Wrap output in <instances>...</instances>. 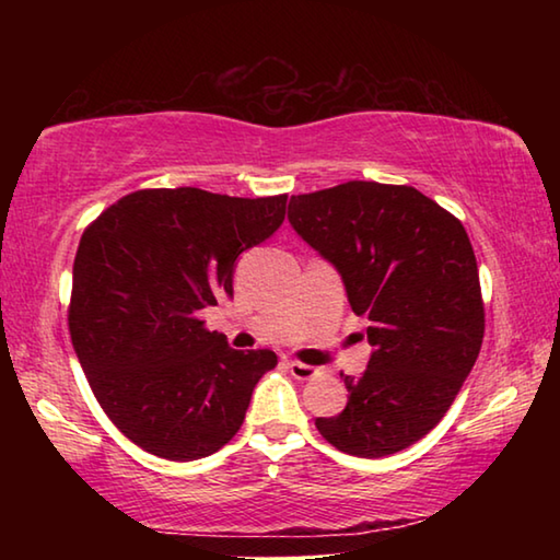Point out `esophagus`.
Masks as SVG:
<instances>
[{
  "label": "esophagus",
  "mask_w": 560,
  "mask_h": 560,
  "mask_svg": "<svg viewBox=\"0 0 560 560\" xmlns=\"http://www.w3.org/2000/svg\"><path fill=\"white\" fill-rule=\"evenodd\" d=\"M287 368H289V373L296 377V381H311V377L318 375L316 368H311L306 363H299V360H289Z\"/></svg>",
  "instance_id": "1"
}]
</instances>
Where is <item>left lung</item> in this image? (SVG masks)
I'll return each instance as SVG.
<instances>
[{
	"label": "left lung",
	"mask_w": 560,
	"mask_h": 560,
	"mask_svg": "<svg viewBox=\"0 0 560 560\" xmlns=\"http://www.w3.org/2000/svg\"><path fill=\"white\" fill-rule=\"evenodd\" d=\"M289 222L340 273L373 346L365 373L343 375L346 410L316 417L318 432L353 457L410 447L450 410L485 338L467 232L415 187L365 179L291 197Z\"/></svg>",
	"instance_id": "left-lung-1"
}]
</instances>
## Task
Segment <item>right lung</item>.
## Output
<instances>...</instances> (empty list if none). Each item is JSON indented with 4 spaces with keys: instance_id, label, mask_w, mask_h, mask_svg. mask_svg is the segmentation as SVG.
<instances>
[{
    "instance_id": "add662e5",
    "label": "right lung",
    "mask_w": 560,
    "mask_h": 560,
    "mask_svg": "<svg viewBox=\"0 0 560 560\" xmlns=\"http://www.w3.org/2000/svg\"><path fill=\"white\" fill-rule=\"evenodd\" d=\"M287 195L138 189L79 242L69 330L103 412L155 457H210L240 432L273 350H234L197 318L232 299L234 261L279 230Z\"/></svg>"
}]
</instances>
